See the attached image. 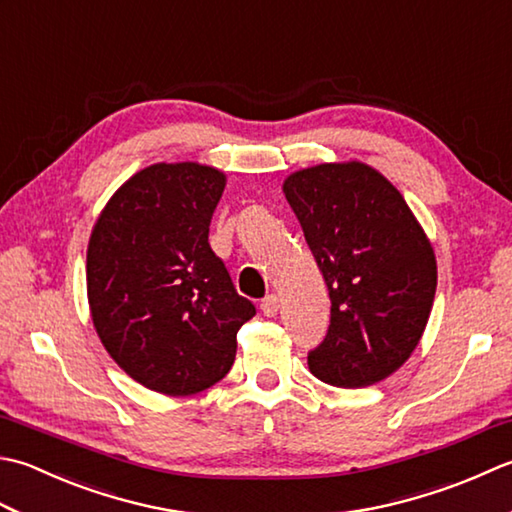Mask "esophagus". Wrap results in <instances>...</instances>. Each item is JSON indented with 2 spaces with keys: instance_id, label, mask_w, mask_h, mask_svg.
I'll return each instance as SVG.
<instances>
[{
  "instance_id": "obj_1",
  "label": "esophagus",
  "mask_w": 512,
  "mask_h": 512,
  "mask_svg": "<svg viewBox=\"0 0 512 512\" xmlns=\"http://www.w3.org/2000/svg\"><path fill=\"white\" fill-rule=\"evenodd\" d=\"M259 308H262V313L266 317H275L277 310H279V297L277 295H268L266 299H262V304H259Z\"/></svg>"
}]
</instances>
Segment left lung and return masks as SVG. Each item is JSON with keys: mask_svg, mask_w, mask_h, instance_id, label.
<instances>
[{"mask_svg": "<svg viewBox=\"0 0 512 512\" xmlns=\"http://www.w3.org/2000/svg\"><path fill=\"white\" fill-rule=\"evenodd\" d=\"M282 188L330 295L310 373L339 388L382 382L426 330L437 288L430 239L402 193L357 159L295 170Z\"/></svg>", "mask_w": 512, "mask_h": 512, "instance_id": "8db88e82", "label": "left lung"}]
</instances>
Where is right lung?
<instances>
[{
    "label": "right lung",
    "instance_id": "add662e5",
    "mask_svg": "<svg viewBox=\"0 0 512 512\" xmlns=\"http://www.w3.org/2000/svg\"><path fill=\"white\" fill-rule=\"evenodd\" d=\"M226 175L197 162L153 164L115 190L93 226L86 290L108 355L168 397L215 386L235 362L255 306L208 244Z\"/></svg>",
    "mask_w": 512,
    "mask_h": 512
}]
</instances>
